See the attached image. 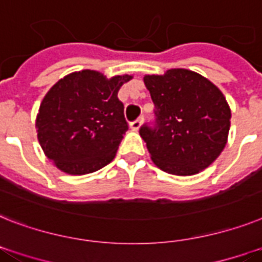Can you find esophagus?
Segmentation results:
<instances>
[{
	"label": "esophagus",
	"instance_id": "obj_1",
	"mask_svg": "<svg viewBox=\"0 0 262 262\" xmlns=\"http://www.w3.org/2000/svg\"><path fill=\"white\" fill-rule=\"evenodd\" d=\"M141 124H142V118H138V120H136V121H133V122H130L132 130H138V129L141 127Z\"/></svg>",
	"mask_w": 262,
	"mask_h": 262
}]
</instances>
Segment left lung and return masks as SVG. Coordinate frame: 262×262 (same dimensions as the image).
Masks as SVG:
<instances>
[{
    "mask_svg": "<svg viewBox=\"0 0 262 262\" xmlns=\"http://www.w3.org/2000/svg\"><path fill=\"white\" fill-rule=\"evenodd\" d=\"M155 103V126L142 125L140 136L150 159L172 175H195L212 164L226 146L231 112L218 87L184 69L145 75Z\"/></svg>",
    "mask_w": 262,
    "mask_h": 262,
    "instance_id": "obj_1",
    "label": "left lung"
}]
</instances>
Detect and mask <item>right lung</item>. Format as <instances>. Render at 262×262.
<instances>
[{
  "label": "right lung",
  "mask_w": 262,
  "mask_h": 262,
  "mask_svg": "<svg viewBox=\"0 0 262 262\" xmlns=\"http://www.w3.org/2000/svg\"><path fill=\"white\" fill-rule=\"evenodd\" d=\"M130 75L107 79L93 70L72 72L51 87L40 105V145L60 171L86 175L107 165L127 130L117 94Z\"/></svg>",
  "instance_id": "right-lung-1"
}]
</instances>
